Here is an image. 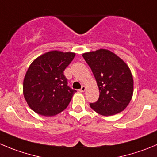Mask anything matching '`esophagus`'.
Returning a JSON list of instances; mask_svg holds the SVG:
<instances>
[{"label": "esophagus", "instance_id": "esophagus-1", "mask_svg": "<svg viewBox=\"0 0 157 157\" xmlns=\"http://www.w3.org/2000/svg\"><path fill=\"white\" fill-rule=\"evenodd\" d=\"M86 90V87L85 86H82L81 88L80 89V92H84Z\"/></svg>", "mask_w": 157, "mask_h": 157}]
</instances>
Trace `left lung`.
Listing matches in <instances>:
<instances>
[{
	"mask_svg": "<svg viewBox=\"0 0 157 157\" xmlns=\"http://www.w3.org/2000/svg\"><path fill=\"white\" fill-rule=\"evenodd\" d=\"M83 57L93 72L100 92L98 100L90 103V108L104 116L122 112L133 94V78L128 65L108 49L85 52Z\"/></svg>",
	"mask_w": 157,
	"mask_h": 157,
	"instance_id": "8db88e82",
	"label": "left lung"
}]
</instances>
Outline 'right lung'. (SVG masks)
Here are the masks:
<instances>
[{
    "instance_id": "right-lung-1",
    "label": "right lung",
    "mask_w": 157,
    "mask_h": 157,
    "mask_svg": "<svg viewBox=\"0 0 157 157\" xmlns=\"http://www.w3.org/2000/svg\"><path fill=\"white\" fill-rule=\"evenodd\" d=\"M75 56L74 52L50 51L36 58L26 72L23 94L32 111L53 116L67 108L76 90L67 85L63 71Z\"/></svg>"
}]
</instances>
